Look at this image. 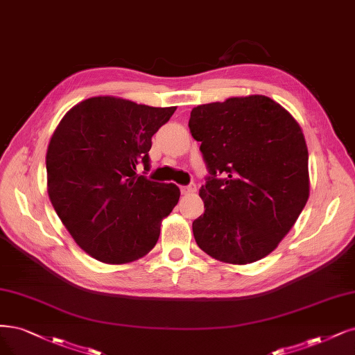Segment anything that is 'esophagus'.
Segmentation results:
<instances>
[{"instance_id": "esophagus-1", "label": "esophagus", "mask_w": 355, "mask_h": 355, "mask_svg": "<svg viewBox=\"0 0 355 355\" xmlns=\"http://www.w3.org/2000/svg\"><path fill=\"white\" fill-rule=\"evenodd\" d=\"M195 191H197V188H195L193 183H191V185H183V187H180L182 195H189V193H193Z\"/></svg>"}]
</instances>
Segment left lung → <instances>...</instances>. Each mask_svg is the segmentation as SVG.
Instances as JSON below:
<instances>
[{
	"label": "left lung",
	"mask_w": 355,
	"mask_h": 355,
	"mask_svg": "<svg viewBox=\"0 0 355 355\" xmlns=\"http://www.w3.org/2000/svg\"><path fill=\"white\" fill-rule=\"evenodd\" d=\"M189 130L211 175L200 189L204 214L192 223L198 247L227 264L264 259L310 195L298 121L268 96L247 95L193 107Z\"/></svg>",
	"instance_id": "8db88e82"
}]
</instances>
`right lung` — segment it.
I'll return each mask as SVG.
<instances>
[{"label": "right lung", "mask_w": 355, "mask_h": 355, "mask_svg": "<svg viewBox=\"0 0 355 355\" xmlns=\"http://www.w3.org/2000/svg\"><path fill=\"white\" fill-rule=\"evenodd\" d=\"M176 107L91 96L60 120L46 150V191L78 245L105 264L148 254L179 201L175 183L137 175L150 168L151 138Z\"/></svg>", "instance_id": "obj_1"}]
</instances>
